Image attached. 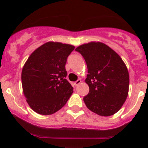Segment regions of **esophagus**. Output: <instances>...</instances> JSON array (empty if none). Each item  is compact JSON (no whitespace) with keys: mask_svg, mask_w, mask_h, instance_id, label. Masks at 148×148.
I'll return each mask as SVG.
<instances>
[{"mask_svg":"<svg viewBox=\"0 0 148 148\" xmlns=\"http://www.w3.org/2000/svg\"><path fill=\"white\" fill-rule=\"evenodd\" d=\"M81 82H82V81H81V79H78V80L76 81V82H74V85H75V86H77V85H79V84L81 83Z\"/></svg>","mask_w":148,"mask_h":148,"instance_id":"obj_1","label":"esophagus"}]
</instances>
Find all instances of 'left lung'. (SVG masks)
<instances>
[{"label": "left lung", "mask_w": 148, "mask_h": 148, "mask_svg": "<svg viewBox=\"0 0 148 148\" xmlns=\"http://www.w3.org/2000/svg\"><path fill=\"white\" fill-rule=\"evenodd\" d=\"M86 61V83L89 92L84 97L86 107L96 114L110 116L117 113L126 100L129 74L121 57L101 42H89L75 49Z\"/></svg>", "instance_id": "8db88e82"}]
</instances>
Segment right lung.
<instances>
[{"label":"right lung","mask_w":148,"mask_h":148,"mask_svg":"<svg viewBox=\"0 0 148 148\" xmlns=\"http://www.w3.org/2000/svg\"><path fill=\"white\" fill-rule=\"evenodd\" d=\"M71 45L48 42L35 49L22 70L23 94L34 111L51 115L61 109L73 93L65 64Z\"/></svg>","instance_id":"add662e5"}]
</instances>
